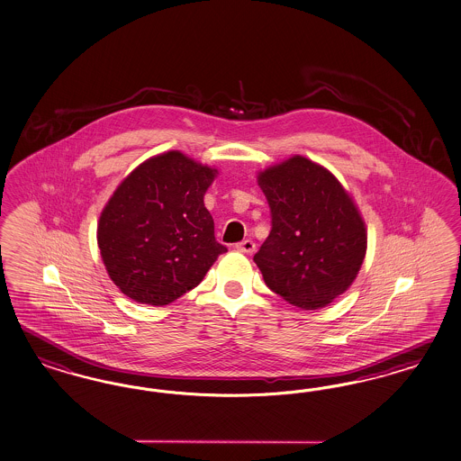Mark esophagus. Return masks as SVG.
Returning a JSON list of instances; mask_svg holds the SVG:
<instances>
[{"label": "esophagus", "mask_w": 461, "mask_h": 461, "mask_svg": "<svg viewBox=\"0 0 461 461\" xmlns=\"http://www.w3.org/2000/svg\"><path fill=\"white\" fill-rule=\"evenodd\" d=\"M255 243L251 241V240H245V241H240V243H237V250L241 251V253H253L255 251Z\"/></svg>", "instance_id": "obj_1"}]
</instances>
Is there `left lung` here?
<instances>
[{
	"label": "left lung",
	"mask_w": 461,
	"mask_h": 461,
	"mask_svg": "<svg viewBox=\"0 0 461 461\" xmlns=\"http://www.w3.org/2000/svg\"><path fill=\"white\" fill-rule=\"evenodd\" d=\"M272 230L253 260L267 285L294 306L333 303L355 282L366 253V226L335 176L303 155L258 172Z\"/></svg>",
	"instance_id": "1"
}]
</instances>
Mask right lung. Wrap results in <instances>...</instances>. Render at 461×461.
Masks as SVG:
<instances>
[{
    "label": "right lung",
    "mask_w": 461,
    "mask_h": 461,
    "mask_svg": "<svg viewBox=\"0 0 461 461\" xmlns=\"http://www.w3.org/2000/svg\"><path fill=\"white\" fill-rule=\"evenodd\" d=\"M218 168L179 150L133 168L101 211L98 247L113 284L140 304L166 306L194 289L226 247L204 194Z\"/></svg>",
    "instance_id": "add662e5"
}]
</instances>
